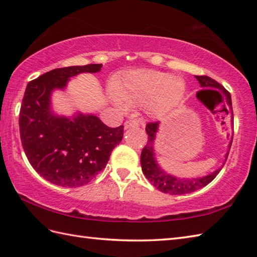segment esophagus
Here are the masks:
<instances>
[{"mask_svg": "<svg viewBox=\"0 0 257 257\" xmlns=\"http://www.w3.org/2000/svg\"><path fill=\"white\" fill-rule=\"evenodd\" d=\"M139 127V122L136 121V120H127L124 122V128L129 129V128H137Z\"/></svg>", "mask_w": 257, "mask_h": 257, "instance_id": "1", "label": "esophagus"}]
</instances>
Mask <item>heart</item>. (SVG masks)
<instances>
[{"instance_id": "obj_1", "label": "heart", "mask_w": 257, "mask_h": 257, "mask_svg": "<svg viewBox=\"0 0 257 257\" xmlns=\"http://www.w3.org/2000/svg\"><path fill=\"white\" fill-rule=\"evenodd\" d=\"M187 92L185 81L168 73L137 69L124 73L114 87L119 105H144L152 117H163L176 109Z\"/></svg>"}]
</instances>
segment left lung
Wrapping results in <instances>:
<instances>
[{"mask_svg": "<svg viewBox=\"0 0 257 257\" xmlns=\"http://www.w3.org/2000/svg\"><path fill=\"white\" fill-rule=\"evenodd\" d=\"M195 78L198 79L200 83V86L206 88V87H212V88H217L221 89L224 94L225 97V105L230 108L231 113H232V121H233V109H232V99H231V94L228 92L224 87L221 84L217 83L216 80L212 79L209 76H195ZM158 128H159V121L155 122H148L146 125V132L148 134V141H147V145L145 148L141 151V157H140V163L141 168H143V172L146 176V178L149 180V181L154 184L158 190L161 191L163 193H169L172 195H181V194H187L194 192V191L199 190L201 188L205 187V185L209 184L213 179H214L219 172L221 171V168L217 169L214 172L207 174L205 177L201 178H178L171 176V174H168L160 168L158 165L155 157V139L156 135L158 133ZM232 140L230 141V145H228V151L225 155V161L227 159L228 152H230L231 146H232ZM224 161V163H225ZM223 163V165H224Z\"/></svg>", "mask_w": 257, "mask_h": 257, "instance_id": "left-lung-1", "label": "left lung"}]
</instances>
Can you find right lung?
<instances>
[{
    "label": "right lung",
    "instance_id": "obj_1",
    "mask_svg": "<svg viewBox=\"0 0 257 257\" xmlns=\"http://www.w3.org/2000/svg\"><path fill=\"white\" fill-rule=\"evenodd\" d=\"M101 64L53 69L30 81L20 111L22 146L31 166L47 181L61 187L87 184L106 167L123 137V125L110 128L94 114L57 116L51 95L64 89L73 76L98 73Z\"/></svg>",
    "mask_w": 257,
    "mask_h": 257
}]
</instances>
